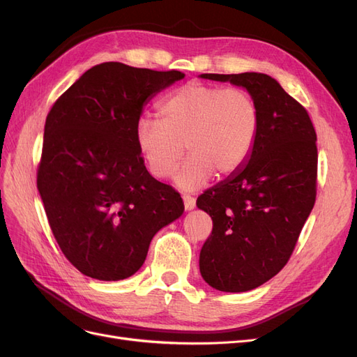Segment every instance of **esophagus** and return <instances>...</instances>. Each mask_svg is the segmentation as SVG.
I'll list each match as a JSON object with an SVG mask.
<instances>
[{"instance_id": "esophagus-1", "label": "esophagus", "mask_w": 357, "mask_h": 357, "mask_svg": "<svg viewBox=\"0 0 357 357\" xmlns=\"http://www.w3.org/2000/svg\"><path fill=\"white\" fill-rule=\"evenodd\" d=\"M183 202H185V210L186 211H190V210L195 208V198L185 195V197H183Z\"/></svg>"}]
</instances>
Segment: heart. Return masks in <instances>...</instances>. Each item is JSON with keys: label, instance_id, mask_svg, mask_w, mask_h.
Instances as JSON below:
<instances>
[{"label": "heart", "instance_id": "heart-1", "mask_svg": "<svg viewBox=\"0 0 357 357\" xmlns=\"http://www.w3.org/2000/svg\"><path fill=\"white\" fill-rule=\"evenodd\" d=\"M159 117H139L135 143L155 177H168L186 152L189 158L174 176L183 190L202 188L214 174L228 177L252 153L259 128L257 107L241 88L190 83L159 105Z\"/></svg>", "mask_w": 357, "mask_h": 357}]
</instances>
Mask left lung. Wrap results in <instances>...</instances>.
<instances>
[{
	"instance_id": "left-lung-1",
	"label": "left lung",
	"mask_w": 357,
	"mask_h": 357,
	"mask_svg": "<svg viewBox=\"0 0 357 357\" xmlns=\"http://www.w3.org/2000/svg\"><path fill=\"white\" fill-rule=\"evenodd\" d=\"M199 77L240 86L259 113L245 164L197 199L213 220L199 253L201 275L215 290L238 294L266 283L294 252L316 201L317 135L307 110L271 75Z\"/></svg>"
}]
</instances>
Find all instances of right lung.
<instances>
[{
    "mask_svg": "<svg viewBox=\"0 0 357 357\" xmlns=\"http://www.w3.org/2000/svg\"><path fill=\"white\" fill-rule=\"evenodd\" d=\"M183 77L104 62L49 112L37 188L62 253L82 274L134 275L156 232L185 211L180 193L150 176L135 143L144 105Z\"/></svg>",
    "mask_w": 357,
    "mask_h": 357,
    "instance_id": "right-lung-1",
    "label": "right lung"
}]
</instances>
